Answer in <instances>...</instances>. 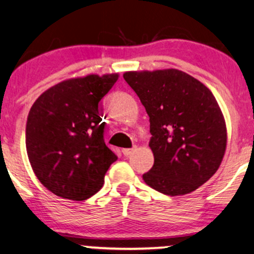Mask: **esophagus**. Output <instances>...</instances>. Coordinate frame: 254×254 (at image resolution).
Segmentation results:
<instances>
[{
  "label": "esophagus",
  "mask_w": 254,
  "mask_h": 254,
  "mask_svg": "<svg viewBox=\"0 0 254 254\" xmlns=\"http://www.w3.org/2000/svg\"><path fill=\"white\" fill-rule=\"evenodd\" d=\"M133 149H135V148H125V149H123L122 151H123V154L125 156H129L130 154L133 151Z\"/></svg>",
  "instance_id": "34e87169"
}]
</instances>
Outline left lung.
<instances>
[{"mask_svg": "<svg viewBox=\"0 0 254 254\" xmlns=\"http://www.w3.org/2000/svg\"><path fill=\"white\" fill-rule=\"evenodd\" d=\"M123 77L149 116L154 165L144 183L167 196L197 190L216 173L227 145L226 123L210 89L177 69Z\"/></svg>", "mask_w": 254, "mask_h": 254, "instance_id": "left-lung-1", "label": "left lung"}]
</instances>
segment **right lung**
Listing matches in <instances>:
<instances>
[{
    "label": "right lung",
    "mask_w": 254,
    "mask_h": 254,
    "mask_svg": "<svg viewBox=\"0 0 254 254\" xmlns=\"http://www.w3.org/2000/svg\"><path fill=\"white\" fill-rule=\"evenodd\" d=\"M118 74L88 75L51 87L31 107L26 149L39 182L56 196L84 200L103 188L118 159L105 144L99 101Z\"/></svg>",
    "instance_id": "right-lung-1"
}]
</instances>
